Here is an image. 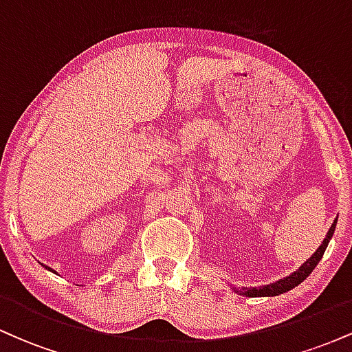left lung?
I'll list each match as a JSON object with an SVG mask.
<instances>
[{
	"label": "left lung",
	"mask_w": 352,
	"mask_h": 352,
	"mask_svg": "<svg viewBox=\"0 0 352 352\" xmlns=\"http://www.w3.org/2000/svg\"><path fill=\"white\" fill-rule=\"evenodd\" d=\"M336 223H338V218H334L333 225H331L328 235H326L324 240H322V243L319 248L314 252L313 256L309 258L308 261H306L305 265L300 266V270L298 272H294L289 274V276L283 278V280L276 281V283H270V285H265V286H260V288H241V289H235V293H240L243 294V296H248V298H258V296H278V294H283L286 292H289V289H293L294 286H298L300 283H302L306 280V278L309 276L311 272H313L314 268H316V265L321 261L322 254H324L326 248H328V243L329 240L333 238L334 235V230H336Z\"/></svg>",
	"instance_id": "8db88e82"
}]
</instances>
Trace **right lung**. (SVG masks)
Here are the masks:
<instances>
[{"label": "right lung", "mask_w": 352, "mask_h": 352, "mask_svg": "<svg viewBox=\"0 0 352 352\" xmlns=\"http://www.w3.org/2000/svg\"><path fill=\"white\" fill-rule=\"evenodd\" d=\"M44 266V268H46V270H50V272H52V273H54V274H59L58 272H56V270H52V268H50V266H46V265H43Z\"/></svg>", "instance_id": "obj_1"}]
</instances>
